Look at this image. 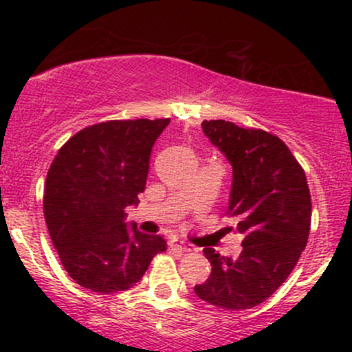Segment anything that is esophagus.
<instances>
[{
  "label": "esophagus",
  "instance_id": "obj_1",
  "mask_svg": "<svg viewBox=\"0 0 352 352\" xmlns=\"http://www.w3.org/2000/svg\"><path fill=\"white\" fill-rule=\"evenodd\" d=\"M170 248H173V250H179V252H192V248L189 247L187 243H184L182 240H172L170 242Z\"/></svg>",
  "mask_w": 352,
  "mask_h": 352
}]
</instances>
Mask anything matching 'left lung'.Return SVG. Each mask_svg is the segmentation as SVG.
Listing matches in <instances>:
<instances>
[{"label": "left lung", "mask_w": 352, "mask_h": 352, "mask_svg": "<svg viewBox=\"0 0 352 352\" xmlns=\"http://www.w3.org/2000/svg\"><path fill=\"white\" fill-rule=\"evenodd\" d=\"M202 131L233 166L226 214L236 219L243 248L236 258L204 248L211 276L194 291L218 308L247 310L286 281L307 247L310 189L305 170L274 134L228 120H204Z\"/></svg>", "instance_id": "left-lung-1"}]
</instances>
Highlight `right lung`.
Here are the masks:
<instances>
[{"label": "right lung", "mask_w": 352, "mask_h": 352, "mask_svg": "<svg viewBox=\"0 0 352 352\" xmlns=\"http://www.w3.org/2000/svg\"><path fill=\"white\" fill-rule=\"evenodd\" d=\"M170 119L107 120L78 131L54 156L44 216L67 274L95 293L136 285L166 250L160 235L126 228V208L146 186L151 146Z\"/></svg>", "instance_id": "right-lung-1"}]
</instances>
